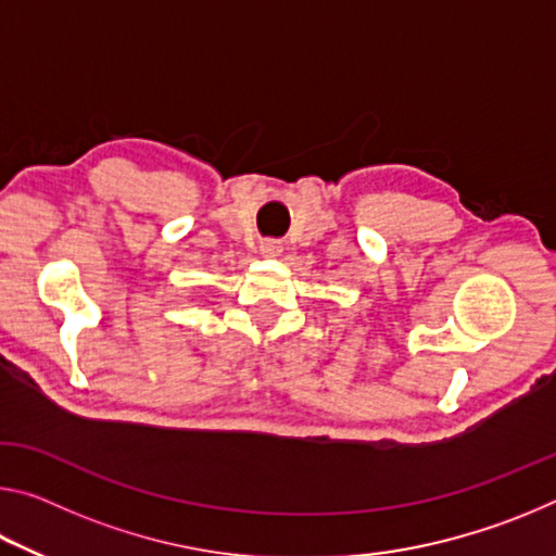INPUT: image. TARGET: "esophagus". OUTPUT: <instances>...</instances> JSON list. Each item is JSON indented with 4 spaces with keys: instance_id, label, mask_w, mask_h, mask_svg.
I'll return each instance as SVG.
<instances>
[{
    "instance_id": "1",
    "label": "esophagus",
    "mask_w": 556,
    "mask_h": 556,
    "mask_svg": "<svg viewBox=\"0 0 556 556\" xmlns=\"http://www.w3.org/2000/svg\"><path fill=\"white\" fill-rule=\"evenodd\" d=\"M281 250H285V244H281L279 240H265L260 244V252L265 257H279Z\"/></svg>"
}]
</instances>
